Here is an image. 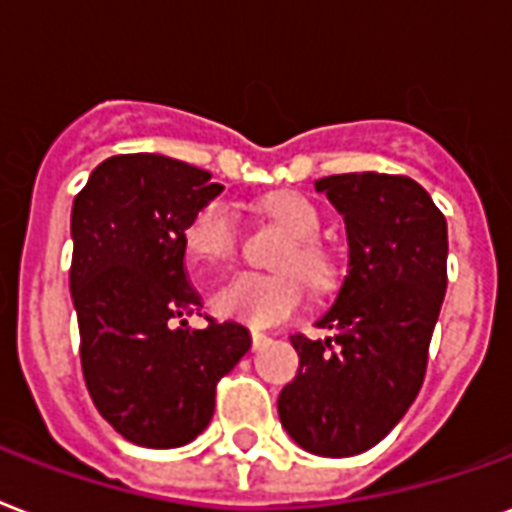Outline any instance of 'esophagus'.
I'll return each mask as SVG.
<instances>
[{
    "mask_svg": "<svg viewBox=\"0 0 512 512\" xmlns=\"http://www.w3.org/2000/svg\"><path fill=\"white\" fill-rule=\"evenodd\" d=\"M268 341H271V338H268V335H265V333H257V330H255V333H252V349H255V351L263 349V346Z\"/></svg>",
    "mask_w": 512,
    "mask_h": 512,
    "instance_id": "34e87169",
    "label": "esophagus"
}]
</instances>
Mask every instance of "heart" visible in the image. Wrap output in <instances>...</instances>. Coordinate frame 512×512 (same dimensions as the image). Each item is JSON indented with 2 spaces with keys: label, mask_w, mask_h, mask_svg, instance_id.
<instances>
[{
  "label": "heart",
  "mask_w": 512,
  "mask_h": 512,
  "mask_svg": "<svg viewBox=\"0 0 512 512\" xmlns=\"http://www.w3.org/2000/svg\"><path fill=\"white\" fill-rule=\"evenodd\" d=\"M263 209L268 217L287 228L292 247L284 252L282 268L290 271L255 273L241 271L230 276L212 292V311L220 319H236L252 327H268L295 314L303 300V280L314 290H325L333 284L335 268L317 236L322 230V214L306 195L276 193L265 198ZM239 239V225L225 201H209L187 220L182 230V244L187 257L198 265L225 263Z\"/></svg>",
  "instance_id": "heart-1"
}]
</instances>
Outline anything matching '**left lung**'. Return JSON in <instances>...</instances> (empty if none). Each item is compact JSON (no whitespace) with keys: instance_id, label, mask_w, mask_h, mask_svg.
Instances as JSON below:
<instances>
[{"instance_id":"obj_1","label":"left lung","mask_w":512,"mask_h":512,"mask_svg":"<svg viewBox=\"0 0 512 512\" xmlns=\"http://www.w3.org/2000/svg\"><path fill=\"white\" fill-rule=\"evenodd\" d=\"M346 222L349 268L317 327L292 335L298 376L279 419L300 448L354 456L384 440L416 400L446 295L448 228L419 182L395 174H333L314 182Z\"/></svg>"}]
</instances>
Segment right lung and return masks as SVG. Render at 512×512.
<instances>
[{"label":"right lung","instance_id":"1","mask_svg":"<svg viewBox=\"0 0 512 512\" xmlns=\"http://www.w3.org/2000/svg\"><path fill=\"white\" fill-rule=\"evenodd\" d=\"M222 193L212 174L155 152L99 163L72 206V290L93 405L123 438L177 448L212 421L217 381L252 346L239 322L187 327L201 295L182 230Z\"/></svg>","mask_w":512,"mask_h":512}]
</instances>
